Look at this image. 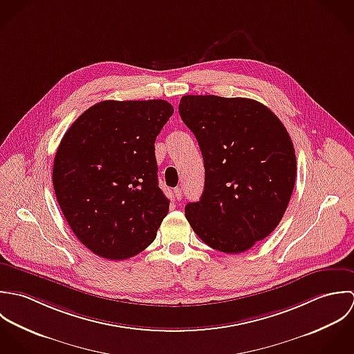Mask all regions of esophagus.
Wrapping results in <instances>:
<instances>
[{
  "label": "esophagus",
  "mask_w": 354,
  "mask_h": 354,
  "mask_svg": "<svg viewBox=\"0 0 354 354\" xmlns=\"http://www.w3.org/2000/svg\"><path fill=\"white\" fill-rule=\"evenodd\" d=\"M174 194H175V198H176L178 201H180V200H182V196H183V192H182L180 187H176V189H174Z\"/></svg>",
  "instance_id": "esophagus-1"
}]
</instances>
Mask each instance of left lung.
I'll use <instances>...</instances> for the list:
<instances>
[{
	"label": "left lung",
	"instance_id": "left-lung-1",
	"mask_svg": "<svg viewBox=\"0 0 354 354\" xmlns=\"http://www.w3.org/2000/svg\"><path fill=\"white\" fill-rule=\"evenodd\" d=\"M179 113L205 167L204 193L186 205V218L212 249L246 252L287 209L297 176L291 138L271 109L250 98L183 95Z\"/></svg>",
	"mask_w": 354,
	"mask_h": 354
}]
</instances>
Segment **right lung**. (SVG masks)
<instances>
[{
    "label": "right lung",
    "instance_id": "add662e5",
    "mask_svg": "<svg viewBox=\"0 0 354 354\" xmlns=\"http://www.w3.org/2000/svg\"><path fill=\"white\" fill-rule=\"evenodd\" d=\"M172 113L164 100L101 101L64 134L53 187L75 236L94 254L126 260L154 241L169 208L154 142Z\"/></svg>",
    "mask_w": 354,
    "mask_h": 354
}]
</instances>
